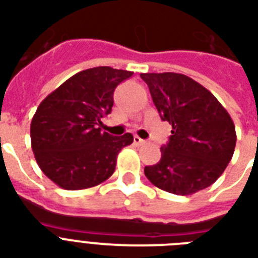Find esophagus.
Wrapping results in <instances>:
<instances>
[{"mask_svg":"<svg viewBox=\"0 0 258 258\" xmlns=\"http://www.w3.org/2000/svg\"><path fill=\"white\" fill-rule=\"evenodd\" d=\"M134 143H135V145H138V146H142V145H145L146 141H145V139H142V138L138 137V135H135V137H134Z\"/></svg>","mask_w":258,"mask_h":258,"instance_id":"obj_1","label":"esophagus"}]
</instances>
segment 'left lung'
I'll list each match as a JSON object with an SVG mask.
<instances>
[{
	"label": "left lung",
	"mask_w": 258,
	"mask_h": 258,
	"mask_svg": "<svg viewBox=\"0 0 258 258\" xmlns=\"http://www.w3.org/2000/svg\"><path fill=\"white\" fill-rule=\"evenodd\" d=\"M162 120L172 125L157 165L146 166L147 179L176 196H190L213 184L236 147V127L210 91L186 75L141 74Z\"/></svg>",
	"instance_id": "1"
}]
</instances>
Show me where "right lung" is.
<instances>
[{"label":"right lung","mask_w":258,"mask_h":258,"mask_svg":"<svg viewBox=\"0 0 258 258\" xmlns=\"http://www.w3.org/2000/svg\"><path fill=\"white\" fill-rule=\"evenodd\" d=\"M133 74L111 67L89 68L40 103L30 123L32 150L38 167L57 186L83 190L112 175L117 154L134 137H112L97 125L112 109L115 88Z\"/></svg>","instance_id":"right-lung-1"}]
</instances>
